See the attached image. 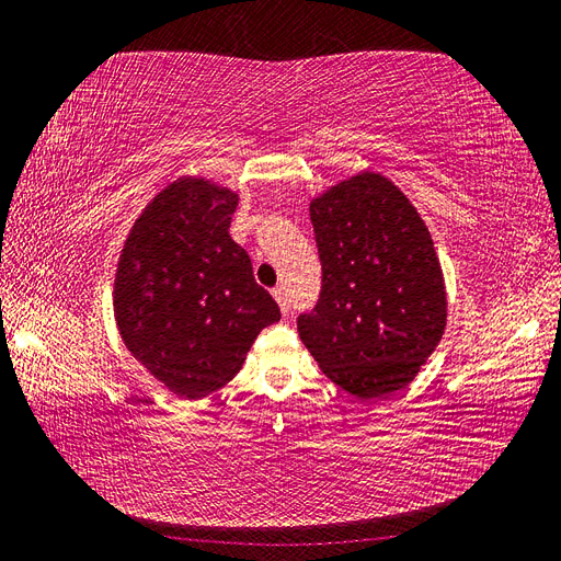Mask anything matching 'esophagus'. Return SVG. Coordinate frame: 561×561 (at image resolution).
<instances>
[{
    "label": "esophagus",
    "mask_w": 561,
    "mask_h": 561,
    "mask_svg": "<svg viewBox=\"0 0 561 561\" xmlns=\"http://www.w3.org/2000/svg\"><path fill=\"white\" fill-rule=\"evenodd\" d=\"M274 299L278 301V307H280V311H283V316L290 313V299H287V290H285V287H276V290H274Z\"/></svg>",
    "instance_id": "esophagus-1"
}]
</instances>
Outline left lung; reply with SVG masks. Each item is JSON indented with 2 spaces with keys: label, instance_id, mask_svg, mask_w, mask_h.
<instances>
[{
  "label": "left lung",
  "instance_id": "obj_1",
  "mask_svg": "<svg viewBox=\"0 0 561 561\" xmlns=\"http://www.w3.org/2000/svg\"><path fill=\"white\" fill-rule=\"evenodd\" d=\"M322 264L304 346L346 393L371 400L412 383L447 328V290L431 231L381 173L363 171L309 206Z\"/></svg>",
  "mask_w": 561,
  "mask_h": 561
}]
</instances>
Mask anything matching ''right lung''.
<instances>
[{"label": "right lung", "instance_id": "add662e5", "mask_svg": "<svg viewBox=\"0 0 561 561\" xmlns=\"http://www.w3.org/2000/svg\"><path fill=\"white\" fill-rule=\"evenodd\" d=\"M239 194L184 175L135 219L114 276L126 348L171 393L198 400L241 369L280 309L229 236Z\"/></svg>", "mask_w": 561, "mask_h": 561}]
</instances>
